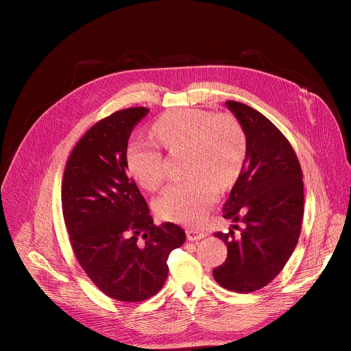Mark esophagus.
<instances>
[{
    "label": "esophagus",
    "instance_id": "esophagus-1",
    "mask_svg": "<svg viewBox=\"0 0 351 351\" xmlns=\"http://www.w3.org/2000/svg\"><path fill=\"white\" fill-rule=\"evenodd\" d=\"M186 234H187V240H189V241L202 240V239L206 236L204 232L197 230V229H187V230H186Z\"/></svg>",
    "mask_w": 351,
    "mask_h": 351
}]
</instances>
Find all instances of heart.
<instances>
[{"label": "heart", "instance_id": "1", "mask_svg": "<svg viewBox=\"0 0 351 351\" xmlns=\"http://www.w3.org/2000/svg\"><path fill=\"white\" fill-rule=\"evenodd\" d=\"M153 134L169 153H186L187 180L167 187L154 202L156 213L171 222L197 225L217 203L219 186L228 189L241 175L247 137L230 114L197 108L172 110L153 125ZM132 178L147 190H157L165 178L160 149L144 141L129 143L125 154Z\"/></svg>", "mask_w": 351, "mask_h": 351}]
</instances>
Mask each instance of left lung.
I'll list each match as a JSON object with an SVG mask.
<instances>
[{
	"label": "left lung",
	"mask_w": 351,
	"mask_h": 351,
	"mask_svg": "<svg viewBox=\"0 0 351 351\" xmlns=\"http://www.w3.org/2000/svg\"><path fill=\"white\" fill-rule=\"evenodd\" d=\"M225 104L245 132L247 157L222 215L244 226L239 236L237 225L215 233L228 245V257L213 275L230 291L250 293L272 282L294 252L304 214L303 172L293 147L268 118L237 101Z\"/></svg>",
	"instance_id": "left-lung-1"
}]
</instances>
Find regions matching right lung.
<instances>
[{
    "label": "right lung",
    "instance_id": "obj_1",
    "mask_svg": "<svg viewBox=\"0 0 351 351\" xmlns=\"http://www.w3.org/2000/svg\"><path fill=\"white\" fill-rule=\"evenodd\" d=\"M148 111L128 108L97 122L75 145L62 182V214L80 267L99 290L128 303L161 290L168 256L186 240L172 222L154 225L126 173L130 133Z\"/></svg>",
    "mask_w": 351,
    "mask_h": 351
}]
</instances>
